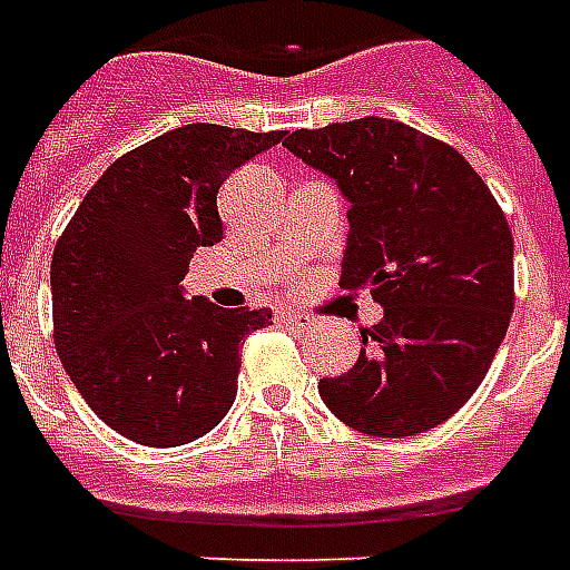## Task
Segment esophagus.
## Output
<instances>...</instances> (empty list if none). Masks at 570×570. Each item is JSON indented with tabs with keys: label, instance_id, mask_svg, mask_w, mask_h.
I'll list each match as a JSON object with an SVG mask.
<instances>
[{
	"label": "esophagus",
	"instance_id": "34e87169",
	"mask_svg": "<svg viewBox=\"0 0 570 570\" xmlns=\"http://www.w3.org/2000/svg\"><path fill=\"white\" fill-rule=\"evenodd\" d=\"M277 322L289 325V328H311L313 325L311 316H304V313H277Z\"/></svg>",
	"mask_w": 570,
	"mask_h": 570
}]
</instances>
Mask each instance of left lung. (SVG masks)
I'll list each match as a JSON object with an SVG mask.
<instances>
[{
  "label": "left lung",
  "instance_id": "1",
  "mask_svg": "<svg viewBox=\"0 0 570 570\" xmlns=\"http://www.w3.org/2000/svg\"><path fill=\"white\" fill-rule=\"evenodd\" d=\"M284 147L348 200L346 289L384 320L361 328L355 366L320 381L322 402L375 438L450 420L485 379L514 311L503 209L455 147L387 118L295 129Z\"/></svg>",
  "mask_w": 570,
  "mask_h": 570
}]
</instances>
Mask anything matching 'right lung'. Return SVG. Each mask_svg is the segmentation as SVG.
I'll list each match as a JSON object with an SVG mask.
<instances>
[{
    "instance_id": "right-lung-1",
    "label": "right lung",
    "mask_w": 570,
    "mask_h": 570,
    "mask_svg": "<svg viewBox=\"0 0 570 570\" xmlns=\"http://www.w3.org/2000/svg\"><path fill=\"white\" fill-rule=\"evenodd\" d=\"M284 136L171 129L111 163L61 233L49 268L58 357L129 441L180 446L230 411L239 346L272 311L186 298L183 277L197 248L222 242L224 180Z\"/></svg>"
}]
</instances>
